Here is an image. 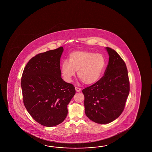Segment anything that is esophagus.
<instances>
[{"label":"esophagus","instance_id":"obj_1","mask_svg":"<svg viewBox=\"0 0 152 152\" xmlns=\"http://www.w3.org/2000/svg\"><path fill=\"white\" fill-rule=\"evenodd\" d=\"M75 91H76V92H80L81 91V89L80 88H79V87H75Z\"/></svg>","mask_w":152,"mask_h":152}]
</instances>
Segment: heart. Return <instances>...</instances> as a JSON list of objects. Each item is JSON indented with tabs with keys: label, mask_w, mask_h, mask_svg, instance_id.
Listing matches in <instances>:
<instances>
[{
	"label": "heart",
	"mask_w": 152,
	"mask_h": 152,
	"mask_svg": "<svg viewBox=\"0 0 152 152\" xmlns=\"http://www.w3.org/2000/svg\"><path fill=\"white\" fill-rule=\"evenodd\" d=\"M103 55L87 51H75L61 66L62 75L66 82L71 83L77 71L78 77L86 85H94L100 80L105 67Z\"/></svg>",
	"instance_id": "heart-1"
}]
</instances>
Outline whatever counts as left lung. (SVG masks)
<instances>
[{
    "label": "left lung",
    "mask_w": 152,
    "mask_h": 152,
    "mask_svg": "<svg viewBox=\"0 0 152 152\" xmlns=\"http://www.w3.org/2000/svg\"><path fill=\"white\" fill-rule=\"evenodd\" d=\"M105 49L109 60L103 77L83 90L86 115L103 124L113 122L122 113L130 90L125 62L115 50Z\"/></svg>",
    "instance_id": "8db88e82"
}]
</instances>
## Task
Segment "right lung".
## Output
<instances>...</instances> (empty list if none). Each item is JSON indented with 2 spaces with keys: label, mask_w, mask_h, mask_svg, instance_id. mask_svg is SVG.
<instances>
[{
  "label": "right lung",
  "mask_w": 152,
  "mask_h": 152,
  "mask_svg": "<svg viewBox=\"0 0 152 152\" xmlns=\"http://www.w3.org/2000/svg\"><path fill=\"white\" fill-rule=\"evenodd\" d=\"M62 47L31 58L21 79L23 103L37 122L56 126L67 115V105L75 96L74 86L63 80L60 67Z\"/></svg>",
  "instance_id": "obj_1"
}]
</instances>
